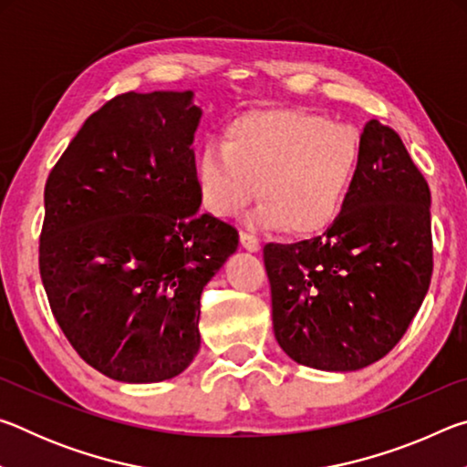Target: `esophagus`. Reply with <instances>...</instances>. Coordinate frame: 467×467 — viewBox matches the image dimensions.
<instances>
[{
    "label": "esophagus",
    "mask_w": 467,
    "mask_h": 467,
    "mask_svg": "<svg viewBox=\"0 0 467 467\" xmlns=\"http://www.w3.org/2000/svg\"><path fill=\"white\" fill-rule=\"evenodd\" d=\"M241 244H243V249H247V251H251V253H255V251H259V247H262V244H259V241L255 239V236L253 234H249V233H243L241 231Z\"/></svg>",
    "instance_id": "obj_1"
}]
</instances>
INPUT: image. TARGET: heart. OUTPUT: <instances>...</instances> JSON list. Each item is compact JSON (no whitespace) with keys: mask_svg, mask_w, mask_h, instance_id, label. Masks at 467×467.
Segmentation results:
<instances>
[{"mask_svg":"<svg viewBox=\"0 0 467 467\" xmlns=\"http://www.w3.org/2000/svg\"><path fill=\"white\" fill-rule=\"evenodd\" d=\"M360 158V133L350 123L303 109H262L228 123L220 146H203L193 172L210 214H241L259 192V226L313 236L344 210Z\"/></svg>","mask_w":467,"mask_h":467,"instance_id":"obj_1","label":"heart"}]
</instances>
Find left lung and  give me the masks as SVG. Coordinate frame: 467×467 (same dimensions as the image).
Wrapping results in <instances>:
<instances>
[{
  "label": "left lung",
  "instance_id": "1",
  "mask_svg": "<svg viewBox=\"0 0 467 467\" xmlns=\"http://www.w3.org/2000/svg\"><path fill=\"white\" fill-rule=\"evenodd\" d=\"M360 171L326 233L267 243L274 336L298 365L348 373L406 334L432 275L431 189L398 133L362 130Z\"/></svg>",
  "mask_w": 467,
  "mask_h": 467
}]
</instances>
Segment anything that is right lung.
Masks as SVG:
<instances>
[{"label":"right lung","instance_id":"right-lung-1","mask_svg":"<svg viewBox=\"0 0 467 467\" xmlns=\"http://www.w3.org/2000/svg\"><path fill=\"white\" fill-rule=\"evenodd\" d=\"M193 92H128L92 113L45 185L38 247L74 350L121 383H158L200 350V298L239 233L197 214Z\"/></svg>","mask_w":467,"mask_h":467}]
</instances>
